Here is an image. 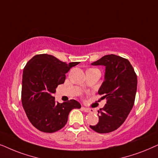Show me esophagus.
<instances>
[{
	"label": "esophagus",
	"instance_id": "34e87169",
	"mask_svg": "<svg viewBox=\"0 0 158 158\" xmlns=\"http://www.w3.org/2000/svg\"><path fill=\"white\" fill-rule=\"evenodd\" d=\"M81 109H82V110L85 111V112H86V113H92V112H93V110H92V109L85 108V107H82V108H81Z\"/></svg>",
	"mask_w": 158,
	"mask_h": 158
}]
</instances>
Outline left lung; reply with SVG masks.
<instances>
[{
  "label": "left lung",
  "mask_w": 158,
  "mask_h": 158,
  "mask_svg": "<svg viewBox=\"0 0 158 158\" xmlns=\"http://www.w3.org/2000/svg\"><path fill=\"white\" fill-rule=\"evenodd\" d=\"M91 65L106 68L98 93L107 102L98 110V123L89 127L98 133H109L123 124L133 108L137 77L129 60L113 54L106 55Z\"/></svg>",
  "instance_id": "1"
}]
</instances>
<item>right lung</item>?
I'll return each mask as SVG.
<instances>
[{"label":"right lung","instance_id":"add662e5","mask_svg":"<svg viewBox=\"0 0 158 158\" xmlns=\"http://www.w3.org/2000/svg\"><path fill=\"white\" fill-rule=\"evenodd\" d=\"M79 62L66 64L53 56L40 54L27 62L23 70L22 102L31 123L40 131L52 133L66 124L73 108H80L75 100L59 103L52 96L58 85L64 83L66 73Z\"/></svg>","mask_w":158,"mask_h":158}]
</instances>
